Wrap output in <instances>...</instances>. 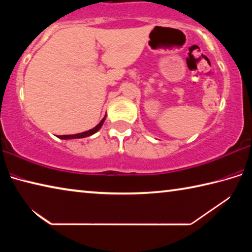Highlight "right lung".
I'll return each instance as SVG.
<instances>
[{"label": "right lung", "mask_w": 252, "mask_h": 252, "mask_svg": "<svg viewBox=\"0 0 252 252\" xmlns=\"http://www.w3.org/2000/svg\"><path fill=\"white\" fill-rule=\"evenodd\" d=\"M104 120H105V117L102 119V120L100 121L99 125H97L96 126L93 127V129L89 130V131H85V132H81V133H76V134H69V135H59L60 139H63V140H70V139H81V138H87V136H90L92 134H94L95 132L99 131L101 129L102 125L104 123Z\"/></svg>", "instance_id": "add662e5"}]
</instances>
